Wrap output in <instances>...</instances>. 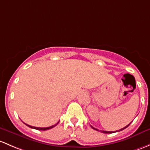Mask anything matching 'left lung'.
<instances>
[{"label": "left lung", "mask_w": 150, "mask_h": 150, "mask_svg": "<svg viewBox=\"0 0 150 150\" xmlns=\"http://www.w3.org/2000/svg\"><path fill=\"white\" fill-rule=\"evenodd\" d=\"M131 123H132V122H131ZM131 123H130V124H131ZM130 124H128V125H127V126H126V127H124V128H122V129H119V130H118V131H116V132H120V131H122V130H124V129H126V128H127V127H129V125H130ZM91 127H92V129H95V130H97V131H98V129H96V128H94V127H92V126H91ZM101 132H103V133H105V134H111V133H114V132H107V131H101Z\"/></svg>", "instance_id": "obj_1"}]
</instances>
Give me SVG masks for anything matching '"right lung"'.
Here are the masks:
<instances>
[{"mask_svg": "<svg viewBox=\"0 0 150 150\" xmlns=\"http://www.w3.org/2000/svg\"><path fill=\"white\" fill-rule=\"evenodd\" d=\"M58 123H59V122H57V123L56 124H54V125L51 126V127H45V128H41V127H32V126L28 125V124H26V126H28V127H30V128H32V129H37V130H43V131H45V130H48V129H50L53 128V127H54L55 126L57 125Z\"/></svg>", "mask_w": 150, "mask_h": 150, "instance_id": "add662e5", "label": "right lung"}]
</instances>
